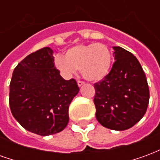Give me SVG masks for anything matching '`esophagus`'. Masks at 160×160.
Here are the masks:
<instances>
[{
  "mask_svg": "<svg viewBox=\"0 0 160 160\" xmlns=\"http://www.w3.org/2000/svg\"><path fill=\"white\" fill-rule=\"evenodd\" d=\"M77 83H78V86H79V87H81V86H83L84 84H85V82L82 81V80H78Z\"/></svg>",
  "mask_w": 160,
  "mask_h": 160,
  "instance_id": "obj_1",
  "label": "esophagus"
}]
</instances>
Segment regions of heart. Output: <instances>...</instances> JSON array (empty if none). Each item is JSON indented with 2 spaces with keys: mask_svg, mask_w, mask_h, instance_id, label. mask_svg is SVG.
Segmentation results:
<instances>
[{
  "mask_svg": "<svg viewBox=\"0 0 160 160\" xmlns=\"http://www.w3.org/2000/svg\"><path fill=\"white\" fill-rule=\"evenodd\" d=\"M112 54L104 43L79 44L72 47L65 57L56 56L55 65L64 76L71 77L80 69L82 76L90 81L104 79L111 70Z\"/></svg>",
  "mask_w": 160,
  "mask_h": 160,
  "instance_id": "1",
  "label": "heart"
}]
</instances>
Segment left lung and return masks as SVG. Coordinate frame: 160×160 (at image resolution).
Wrapping results in <instances>:
<instances>
[{
    "mask_svg": "<svg viewBox=\"0 0 160 160\" xmlns=\"http://www.w3.org/2000/svg\"><path fill=\"white\" fill-rule=\"evenodd\" d=\"M111 72L94 84L96 118L112 130H126L143 118L149 102L148 80L135 56L115 46Z\"/></svg>",
    "mask_w": 160,
    "mask_h": 160,
    "instance_id": "1",
    "label": "left lung"
}]
</instances>
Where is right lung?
I'll return each instance as SVG.
<instances>
[{"label": "right lung", "mask_w": 160, "mask_h": 160, "mask_svg": "<svg viewBox=\"0 0 160 160\" xmlns=\"http://www.w3.org/2000/svg\"><path fill=\"white\" fill-rule=\"evenodd\" d=\"M80 91L76 80H66L54 64L53 50L44 47L17 65L10 82L9 105L26 130L42 136L62 131L68 107Z\"/></svg>", "instance_id": "add662e5"}]
</instances>
